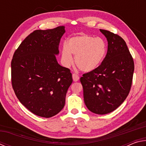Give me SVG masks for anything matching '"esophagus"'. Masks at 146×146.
Returning <instances> with one entry per match:
<instances>
[{
  "instance_id": "1",
  "label": "esophagus",
  "mask_w": 146,
  "mask_h": 146,
  "mask_svg": "<svg viewBox=\"0 0 146 146\" xmlns=\"http://www.w3.org/2000/svg\"><path fill=\"white\" fill-rule=\"evenodd\" d=\"M73 76V80L74 82H77V81L79 80V76L78 75H76L75 73H73L72 75Z\"/></svg>"
}]
</instances>
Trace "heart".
I'll return each mask as SVG.
<instances>
[{
	"label": "heart",
	"mask_w": 146,
	"mask_h": 146,
	"mask_svg": "<svg viewBox=\"0 0 146 146\" xmlns=\"http://www.w3.org/2000/svg\"><path fill=\"white\" fill-rule=\"evenodd\" d=\"M107 53V45L104 39L84 34L69 39L62 49V61L66 67L73 64L71 55H75V63L84 72H91L99 67Z\"/></svg>",
	"instance_id": "1"
}]
</instances>
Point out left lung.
<instances>
[{
    "instance_id": "8db88e82",
    "label": "left lung",
    "mask_w": 146,
    "mask_h": 146,
    "mask_svg": "<svg viewBox=\"0 0 146 146\" xmlns=\"http://www.w3.org/2000/svg\"><path fill=\"white\" fill-rule=\"evenodd\" d=\"M100 31L107 38V54L99 67L83 74L80 80L86 107L105 115L119 107L129 95L135 66L124 40L108 30Z\"/></svg>"
}]
</instances>
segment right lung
<instances>
[{
  "instance_id": "obj_1",
  "label": "right lung",
  "mask_w": 146,
  "mask_h": 146,
  "mask_svg": "<svg viewBox=\"0 0 146 146\" xmlns=\"http://www.w3.org/2000/svg\"><path fill=\"white\" fill-rule=\"evenodd\" d=\"M65 27L32 32L15 51L11 60V84L21 103L33 114L49 118L62 110L73 82L68 68L61 66L59 53Z\"/></svg>"
}]
</instances>
